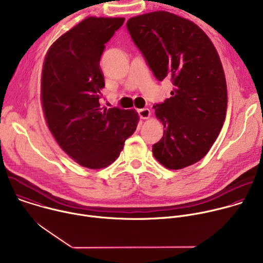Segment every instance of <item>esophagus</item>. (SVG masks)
Returning <instances> with one entry per match:
<instances>
[{
	"label": "esophagus",
	"instance_id": "obj_1",
	"mask_svg": "<svg viewBox=\"0 0 263 263\" xmlns=\"http://www.w3.org/2000/svg\"><path fill=\"white\" fill-rule=\"evenodd\" d=\"M138 116L140 119L142 120H146L149 118V115H151V112H149V110L147 108H142V109H138Z\"/></svg>",
	"mask_w": 263,
	"mask_h": 263
}]
</instances>
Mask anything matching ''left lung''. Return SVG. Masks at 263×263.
Here are the masks:
<instances>
[{
    "instance_id": "left-lung-1",
    "label": "left lung",
    "mask_w": 263,
    "mask_h": 263,
    "mask_svg": "<svg viewBox=\"0 0 263 263\" xmlns=\"http://www.w3.org/2000/svg\"><path fill=\"white\" fill-rule=\"evenodd\" d=\"M131 39L158 81L170 79L172 97L155 104L163 136L154 157L180 170L201 160L218 136L227 114V84L218 54L195 23L166 11L131 17Z\"/></svg>"
}]
</instances>
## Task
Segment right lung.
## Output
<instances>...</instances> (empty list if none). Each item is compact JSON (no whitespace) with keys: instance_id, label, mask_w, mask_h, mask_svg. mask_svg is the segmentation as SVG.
<instances>
[{"instance_id":"add662e5","label":"right lung","mask_w":263,"mask_h":263,"mask_svg":"<svg viewBox=\"0 0 263 263\" xmlns=\"http://www.w3.org/2000/svg\"><path fill=\"white\" fill-rule=\"evenodd\" d=\"M124 17H87L49 49L42 74V103L50 131L80 165L103 168L115 162L139 121L133 109H107L100 67L105 44Z\"/></svg>"}]
</instances>
